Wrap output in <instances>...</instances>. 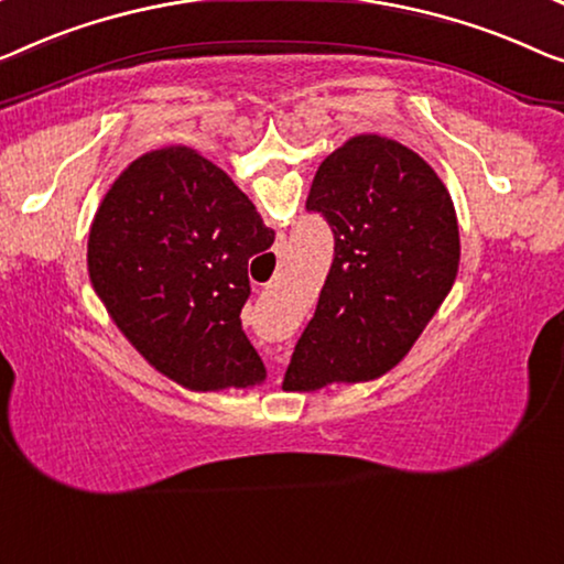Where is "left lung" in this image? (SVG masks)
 <instances>
[{
    "instance_id": "left-lung-1",
    "label": "left lung",
    "mask_w": 564,
    "mask_h": 564,
    "mask_svg": "<svg viewBox=\"0 0 564 564\" xmlns=\"http://www.w3.org/2000/svg\"><path fill=\"white\" fill-rule=\"evenodd\" d=\"M306 207L334 232V263L283 390L372 382L398 367L458 275V217L423 156L359 133L318 164Z\"/></svg>"
}]
</instances>
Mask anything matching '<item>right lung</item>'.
Wrapping results in <instances>:
<instances>
[{"mask_svg": "<svg viewBox=\"0 0 564 564\" xmlns=\"http://www.w3.org/2000/svg\"><path fill=\"white\" fill-rule=\"evenodd\" d=\"M275 232L197 149L141 154L116 176L88 232V279L111 322L189 392L248 390L265 365L242 332L248 258Z\"/></svg>", "mask_w": 564, "mask_h": 564, "instance_id": "obj_1", "label": "right lung"}]
</instances>
